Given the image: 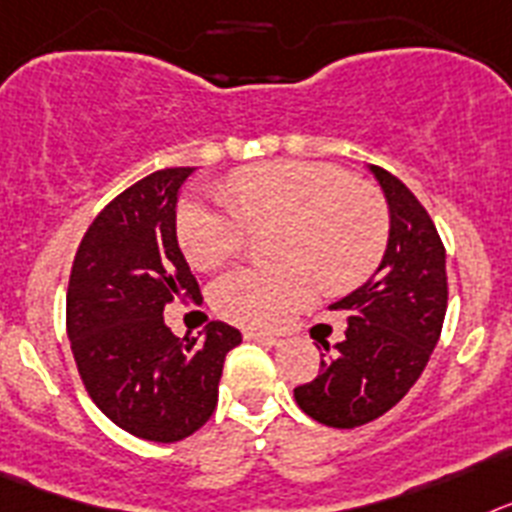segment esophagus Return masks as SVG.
<instances>
[{
    "mask_svg": "<svg viewBox=\"0 0 512 512\" xmlns=\"http://www.w3.org/2000/svg\"><path fill=\"white\" fill-rule=\"evenodd\" d=\"M244 337H247V340H252V342H262V345H268V348H278V345H281V337L278 335H273V332H255V330H250V332H244Z\"/></svg>",
    "mask_w": 512,
    "mask_h": 512,
    "instance_id": "34e87169",
    "label": "esophagus"
}]
</instances>
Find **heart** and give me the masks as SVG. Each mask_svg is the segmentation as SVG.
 Here are the masks:
<instances>
[{
    "mask_svg": "<svg viewBox=\"0 0 512 512\" xmlns=\"http://www.w3.org/2000/svg\"><path fill=\"white\" fill-rule=\"evenodd\" d=\"M234 208L185 198L177 239L195 268H216L239 252L252 229H286L283 273L234 268L216 278L211 304L221 317L250 327H275L311 301L317 281L330 291L361 286L379 268L389 242V216L373 190L355 185L335 164L270 162L244 167L229 180Z\"/></svg>",
    "mask_w": 512,
    "mask_h": 512,
    "instance_id": "heart-1",
    "label": "heart"
}]
</instances>
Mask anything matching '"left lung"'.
I'll list each match as a JSON object with an SVG mask.
<instances>
[{
	"label": "left lung",
	"mask_w": 512,
	"mask_h": 512,
	"mask_svg": "<svg viewBox=\"0 0 512 512\" xmlns=\"http://www.w3.org/2000/svg\"><path fill=\"white\" fill-rule=\"evenodd\" d=\"M389 206L379 268L332 309L345 337L322 340L319 376L293 389L296 404L330 428H358L389 412L425 371L448 304L446 250L433 219L402 180L368 164Z\"/></svg>",
	"instance_id": "8db88e82"
}]
</instances>
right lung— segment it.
<instances>
[{"label":"right lung","mask_w":512,"mask_h":512,"mask_svg":"<svg viewBox=\"0 0 512 512\" xmlns=\"http://www.w3.org/2000/svg\"><path fill=\"white\" fill-rule=\"evenodd\" d=\"M195 167L151 172L84 234L66 291V332L92 402L126 433L175 443L216 410L224 358L242 332L211 322L177 337L164 304L198 299V281L177 244V195Z\"/></svg>","instance_id":"obj_1"}]
</instances>
